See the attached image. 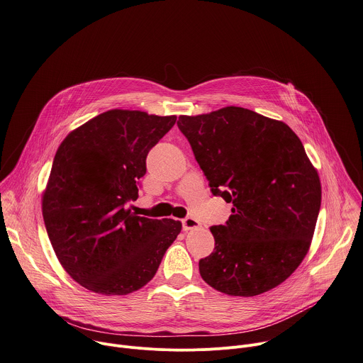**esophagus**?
Listing matches in <instances>:
<instances>
[{
    "label": "esophagus",
    "instance_id": "obj_1",
    "mask_svg": "<svg viewBox=\"0 0 363 363\" xmlns=\"http://www.w3.org/2000/svg\"><path fill=\"white\" fill-rule=\"evenodd\" d=\"M200 227V221H197L196 218L193 217H187L183 220V230L184 231H189V230H194V228H199Z\"/></svg>",
    "mask_w": 363,
    "mask_h": 363
}]
</instances>
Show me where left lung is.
Listing matches in <instances>:
<instances>
[{"mask_svg": "<svg viewBox=\"0 0 363 363\" xmlns=\"http://www.w3.org/2000/svg\"><path fill=\"white\" fill-rule=\"evenodd\" d=\"M214 196L233 203L225 225H213V252L201 278L233 296H255L282 284L305 258L320 207V180L302 142L284 122L250 109L179 116Z\"/></svg>", "mask_w": 363, "mask_h": 363, "instance_id": "8db88e82", "label": "left lung"}]
</instances>
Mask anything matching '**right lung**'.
<instances>
[{
  "mask_svg": "<svg viewBox=\"0 0 363 363\" xmlns=\"http://www.w3.org/2000/svg\"><path fill=\"white\" fill-rule=\"evenodd\" d=\"M174 123V115L111 109L60 145L43 216L58 261L84 288L108 296L140 289L180 234V221L126 207L139 196L149 150Z\"/></svg>",
  "mask_w": 363,
  "mask_h": 363,
  "instance_id": "add662e5",
  "label": "right lung"
}]
</instances>
